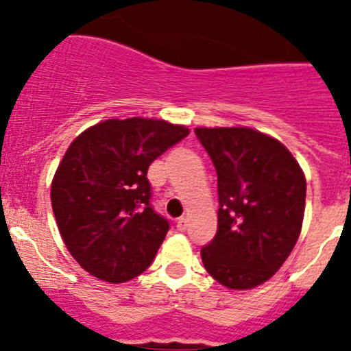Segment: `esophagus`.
<instances>
[{
  "mask_svg": "<svg viewBox=\"0 0 351 351\" xmlns=\"http://www.w3.org/2000/svg\"><path fill=\"white\" fill-rule=\"evenodd\" d=\"M176 229L178 230L187 229V219H185V217H180V219L176 220Z\"/></svg>",
  "mask_w": 351,
  "mask_h": 351,
  "instance_id": "1",
  "label": "esophagus"
}]
</instances>
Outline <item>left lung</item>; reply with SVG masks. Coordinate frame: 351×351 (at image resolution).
<instances>
[{"label":"left lung","mask_w":351,"mask_h":351,"mask_svg":"<svg viewBox=\"0 0 351 351\" xmlns=\"http://www.w3.org/2000/svg\"><path fill=\"white\" fill-rule=\"evenodd\" d=\"M219 180V227L201 248L208 273L227 289L267 282L301 234L306 178L292 154L250 128H197Z\"/></svg>","instance_id":"left-lung-1"}]
</instances>
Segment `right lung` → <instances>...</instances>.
Wrapping results in <instances>:
<instances>
[{
  "label": "right lung",
  "mask_w": 351,
  "mask_h": 351,
  "mask_svg": "<svg viewBox=\"0 0 351 351\" xmlns=\"http://www.w3.org/2000/svg\"><path fill=\"white\" fill-rule=\"evenodd\" d=\"M189 134L156 119H110L73 140L52 180L66 248L93 276L124 283L143 273L169 222L150 204L148 166Z\"/></svg>",
  "instance_id": "right-lung-1"
}]
</instances>
